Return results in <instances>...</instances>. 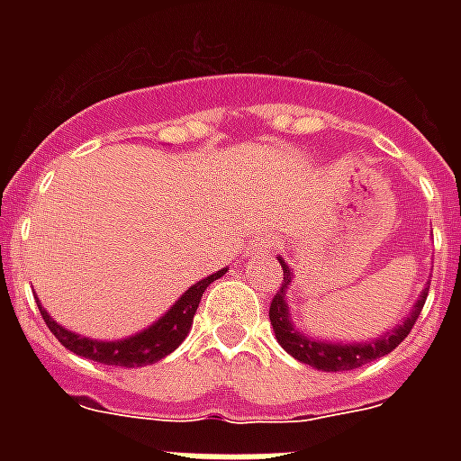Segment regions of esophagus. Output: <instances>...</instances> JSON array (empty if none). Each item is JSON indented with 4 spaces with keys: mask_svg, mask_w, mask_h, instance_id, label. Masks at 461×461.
<instances>
[{
    "mask_svg": "<svg viewBox=\"0 0 461 461\" xmlns=\"http://www.w3.org/2000/svg\"><path fill=\"white\" fill-rule=\"evenodd\" d=\"M249 249H251V253H267L270 251V237L267 234H258V237L251 239V244H249Z\"/></svg>",
    "mask_w": 461,
    "mask_h": 461,
    "instance_id": "1",
    "label": "esophagus"
}]
</instances>
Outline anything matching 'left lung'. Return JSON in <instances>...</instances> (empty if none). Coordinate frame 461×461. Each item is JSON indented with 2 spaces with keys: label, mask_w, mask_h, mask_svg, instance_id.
Segmentation results:
<instances>
[{
  "label": "left lung",
  "mask_w": 461,
  "mask_h": 461,
  "mask_svg": "<svg viewBox=\"0 0 461 461\" xmlns=\"http://www.w3.org/2000/svg\"><path fill=\"white\" fill-rule=\"evenodd\" d=\"M280 266L285 270V277H282V287L277 289V294L273 296V303H270V325L275 330V337L277 342L282 344V349L292 354L296 361L302 364L313 366L318 371H351V368H358V366L371 364L375 358L385 357L394 347H400V342H404V337L411 332L416 318L421 315V308L426 303V289L421 292V296L416 299V303L411 306L409 315L404 318V322H400L397 328L380 335L378 339H371V342H354V344H342V342H321V339H313V337H306L303 332L292 325V318H289V303H287V289L292 285V270L282 258Z\"/></svg>",
  "instance_id": "8db88e82"
}]
</instances>
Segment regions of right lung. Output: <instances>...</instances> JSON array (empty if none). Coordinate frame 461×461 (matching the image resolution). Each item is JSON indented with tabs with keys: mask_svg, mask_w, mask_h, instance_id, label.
<instances>
[{
	"mask_svg": "<svg viewBox=\"0 0 461 461\" xmlns=\"http://www.w3.org/2000/svg\"><path fill=\"white\" fill-rule=\"evenodd\" d=\"M227 273V267L217 270L215 275H210L205 280L195 282L194 287H188L181 299L167 311L159 321H155L150 328L143 332L126 337V339H114V342H100V339H90V337H81L71 332V330L61 328L59 322L54 321L52 315L47 313L45 308L40 306L42 321L47 322V328L57 339H59L68 351H74L78 357L97 361L104 366H124V368H136V366H150L159 358H165L167 354H172L184 339H186L188 330L194 325L195 308L201 303L203 292L208 289V285L222 277Z\"/></svg>",
	"mask_w": 461,
	"mask_h": 461,
	"instance_id": "right-lung-1",
	"label": "right lung"
}]
</instances>
